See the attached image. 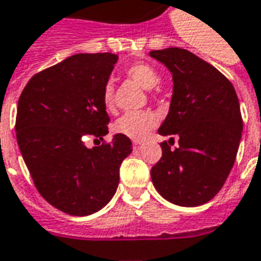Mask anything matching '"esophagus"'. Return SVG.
Segmentation results:
<instances>
[{
  "mask_svg": "<svg viewBox=\"0 0 261 261\" xmlns=\"http://www.w3.org/2000/svg\"><path fill=\"white\" fill-rule=\"evenodd\" d=\"M141 146H142V144L138 142V141H134V142H133V148H134V149H140Z\"/></svg>",
  "mask_w": 261,
  "mask_h": 261,
  "instance_id": "1",
  "label": "esophagus"
}]
</instances>
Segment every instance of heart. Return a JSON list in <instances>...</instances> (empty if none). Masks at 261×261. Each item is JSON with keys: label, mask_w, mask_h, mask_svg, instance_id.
Wrapping results in <instances>:
<instances>
[{"label": "heart", "mask_w": 261, "mask_h": 261, "mask_svg": "<svg viewBox=\"0 0 261 261\" xmlns=\"http://www.w3.org/2000/svg\"><path fill=\"white\" fill-rule=\"evenodd\" d=\"M127 76L131 80L138 83L142 88L152 90L160 83L159 73L156 71L153 66L145 62H137L127 67ZM102 102L106 109L113 108L115 102V87L111 82L106 83L102 91ZM158 123V117L153 112L150 111H137L127 112L119 117L115 123V131L117 134L127 137L130 140L142 141L145 138L149 131L153 128Z\"/></svg>", "instance_id": "obj_1"}]
</instances>
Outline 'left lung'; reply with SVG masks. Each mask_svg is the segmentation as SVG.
Instances as JSON below:
<instances>
[{
	"instance_id": "8db88e82",
	"label": "left lung",
	"mask_w": 261,
	"mask_h": 261,
	"mask_svg": "<svg viewBox=\"0 0 261 261\" xmlns=\"http://www.w3.org/2000/svg\"><path fill=\"white\" fill-rule=\"evenodd\" d=\"M173 76L169 113L160 136H177L178 146L162 142V158L150 170L156 191L171 203L195 207L223 188L242 137L235 88L210 63L182 48L150 51Z\"/></svg>"
}]
</instances>
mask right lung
Listing matches in <instances>:
<instances>
[{
  "instance_id": "right-lung-1",
  "label": "right lung",
  "mask_w": 261,
  "mask_h": 261,
  "mask_svg": "<svg viewBox=\"0 0 261 261\" xmlns=\"http://www.w3.org/2000/svg\"><path fill=\"white\" fill-rule=\"evenodd\" d=\"M117 55L76 54L30 79L17 102L16 140L36 188L70 216H88L113 198L130 138L87 148L86 137L103 141L109 116L103 87Z\"/></svg>"
}]
</instances>
